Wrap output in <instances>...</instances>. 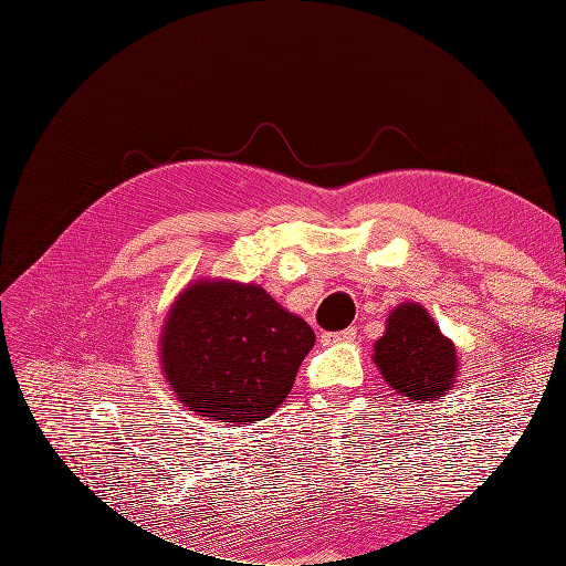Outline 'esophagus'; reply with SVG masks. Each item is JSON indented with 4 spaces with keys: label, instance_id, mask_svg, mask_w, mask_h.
Listing matches in <instances>:
<instances>
[{
    "label": "esophagus",
    "instance_id": "obj_1",
    "mask_svg": "<svg viewBox=\"0 0 566 566\" xmlns=\"http://www.w3.org/2000/svg\"><path fill=\"white\" fill-rule=\"evenodd\" d=\"M321 339L325 342V345H335V342H352V339H356V328H345L339 333H323Z\"/></svg>",
    "mask_w": 566,
    "mask_h": 566
}]
</instances>
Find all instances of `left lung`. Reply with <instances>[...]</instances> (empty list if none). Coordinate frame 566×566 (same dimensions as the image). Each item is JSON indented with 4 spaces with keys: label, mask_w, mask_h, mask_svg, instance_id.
<instances>
[{
    "label": "left lung",
    "mask_w": 566,
    "mask_h": 566,
    "mask_svg": "<svg viewBox=\"0 0 566 566\" xmlns=\"http://www.w3.org/2000/svg\"><path fill=\"white\" fill-rule=\"evenodd\" d=\"M373 358L385 382L413 401L439 399L453 387L458 370L451 339L439 333L420 304L410 302L391 312Z\"/></svg>",
    "instance_id": "1"
}]
</instances>
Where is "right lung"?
<instances>
[{
  "mask_svg": "<svg viewBox=\"0 0 566 566\" xmlns=\"http://www.w3.org/2000/svg\"><path fill=\"white\" fill-rule=\"evenodd\" d=\"M316 335L260 285H188L163 328V368L188 410L248 424L276 410L293 389Z\"/></svg>",
  "mask_w": 566,
  "mask_h": 566,
  "instance_id": "right-lung-1",
  "label": "right lung"
}]
</instances>
